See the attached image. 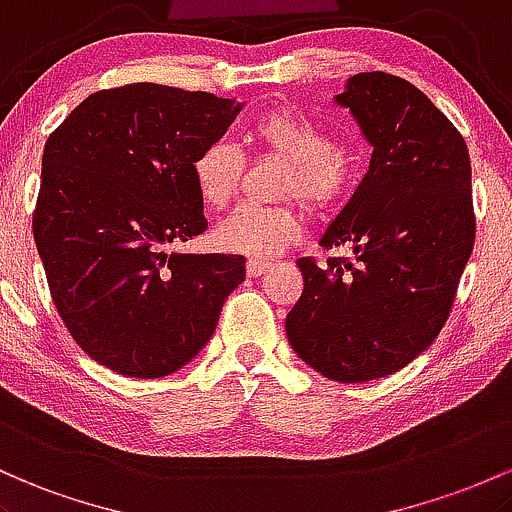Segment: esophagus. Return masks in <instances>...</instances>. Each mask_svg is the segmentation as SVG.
Here are the masks:
<instances>
[{"label":"esophagus","instance_id":"obj_1","mask_svg":"<svg viewBox=\"0 0 512 512\" xmlns=\"http://www.w3.org/2000/svg\"><path fill=\"white\" fill-rule=\"evenodd\" d=\"M268 268H271V263H268V261H256V258H254V261L246 263V273H249L251 278H258V275L266 273Z\"/></svg>","mask_w":512,"mask_h":512}]
</instances>
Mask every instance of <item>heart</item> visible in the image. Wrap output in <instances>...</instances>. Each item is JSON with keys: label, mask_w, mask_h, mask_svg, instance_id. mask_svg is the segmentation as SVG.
Segmentation results:
<instances>
[{"label": "heart", "mask_w": 512, "mask_h": 512, "mask_svg": "<svg viewBox=\"0 0 512 512\" xmlns=\"http://www.w3.org/2000/svg\"><path fill=\"white\" fill-rule=\"evenodd\" d=\"M251 140L268 157L287 166L283 198H300L312 212H329L348 188L350 166L329 135L300 113L271 108L251 125ZM244 159L227 142H212L195 157L193 181L205 208L227 210L239 195ZM217 244L232 254L268 258L302 237V215L292 205L241 208L217 229Z\"/></svg>", "instance_id": "1"}]
</instances>
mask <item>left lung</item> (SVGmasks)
<instances>
[{
	"label": "left lung",
	"instance_id": "left-lung-1",
	"mask_svg": "<svg viewBox=\"0 0 512 512\" xmlns=\"http://www.w3.org/2000/svg\"><path fill=\"white\" fill-rule=\"evenodd\" d=\"M372 147L370 169L319 244L350 258H300L304 290L285 319L304 365L341 384L392 375L450 317L474 249L467 142L406 79L360 72L333 96Z\"/></svg>",
	"mask_w": 512,
	"mask_h": 512
}]
</instances>
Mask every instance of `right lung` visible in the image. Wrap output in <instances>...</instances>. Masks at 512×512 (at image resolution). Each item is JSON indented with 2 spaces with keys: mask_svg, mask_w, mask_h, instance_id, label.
I'll list each match as a JSON object with an SVG mask.
<instances>
[{
  "mask_svg": "<svg viewBox=\"0 0 512 512\" xmlns=\"http://www.w3.org/2000/svg\"><path fill=\"white\" fill-rule=\"evenodd\" d=\"M241 106L128 84L86 96L45 142L33 237L50 295L77 346L118 375L191 363L244 283V256L166 251L208 229L193 162Z\"/></svg>",
  "mask_w": 512,
  "mask_h": 512,
  "instance_id": "add662e5",
  "label": "right lung"
}]
</instances>
